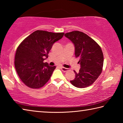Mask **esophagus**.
Masks as SVG:
<instances>
[{
    "label": "esophagus",
    "instance_id": "obj_1",
    "mask_svg": "<svg viewBox=\"0 0 123 123\" xmlns=\"http://www.w3.org/2000/svg\"><path fill=\"white\" fill-rule=\"evenodd\" d=\"M61 69L63 72H66L68 70V68H64V67H61Z\"/></svg>",
    "mask_w": 123,
    "mask_h": 123
}]
</instances>
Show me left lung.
I'll list each match as a JSON object with an SVG mask.
<instances>
[{
	"mask_svg": "<svg viewBox=\"0 0 123 123\" xmlns=\"http://www.w3.org/2000/svg\"><path fill=\"white\" fill-rule=\"evenodd\" d=\"M66 38L74 45L75 56L79 58L80 65L79 72L75 73V78L70 81L78 88L92 85L102 72L104 57L102 49L97 43L86 34L74 31L65 34Z\"/></svg>",
	"mask_w": 123,
	"mask_h": 123,
	"instance_id": "obj_1",
	"label": "left lung"
}]
</instances>
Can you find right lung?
Masks as SVG:
<instances>
[{
  "instance_id": "add662e5",
  "label": "right lung",
  "mask_w": 123,
  "mask_h": 123,
  "mask_svg": "<svg viewBox=\"0 0 123 123\" xmlns=\"http://www.w3.org/2000/svg\"><path fill=\"white\" fill-rule=\"evenodd\" d=\"M64 34L37 30L19 45L15 55V68L21 80L27 86L39 89L49 81L55 66H49L43 61L48 57L53 44Z\"/></svg>"
}]
</instances>
